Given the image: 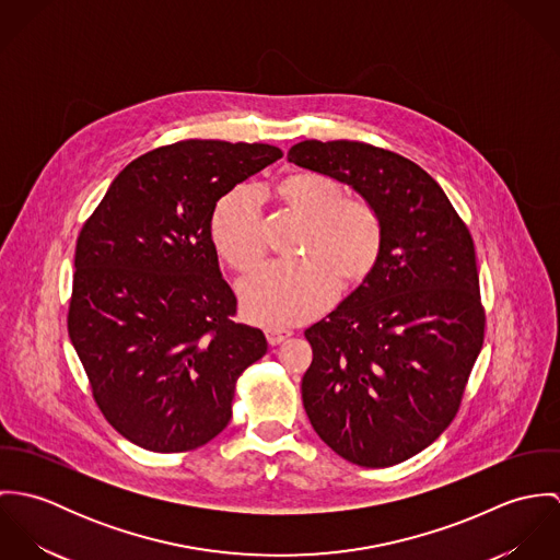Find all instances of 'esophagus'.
<instances>
[{
  "label": "esophagus",
  "instance_id": "1",
  "mask_svg": "<svg viewBox=\"0 0 560 560\" xmlns=\"http://www.w3.org/2000/svg\"><path fill=\"white\" fill-rule=\"evenodd\" d=\"M265 336H267L269 345H280V342H284L291 336V331L289 329H280V327H267Z\"/></svg>",
  "mask_w": 560,
  "mask_h": 560
}]
</instances>
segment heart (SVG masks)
I'll return each mask as SVG.
<instances>
[{
  "mask_svg": "<svg viewBox=\"0 0 560 560\" xmlns=\"http://www.w3.org/2000/svg\"><path fill=\"white\" fill-rule=\"evenodd\" d=\"M284 202L311 222L302 260H273L241 284L245 317L262 325H293L319 315L342 284L362 282L377 265L384 247L380 213L364 200L349 198L323 174L300 172L278 185ZM213 241L240 271L254 267L262 252L260 196L237 187L215 209Z\"/></svg>",
  "mask_w": 560,
  "mask_h": 560,
  "instance_id": "1",
  "label": "heart"
}]
</instances>
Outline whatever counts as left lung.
<instances>
[{"mask_svg":"<svg viewBox=\"0 0 560 560\" xmlns=\"http://www.w3.org/2000/svg\"><path fill=\"white\" fill-rule=\"evenodd\" d=\"M289 161L349 185L382 218L375 269L304 334L302 399L342 459L388 468L455 418L482 347L475 243L444 189L413 161L364 142L304 140Z\"/></svg>","mask_w":560,"mask_h":560,"instance_id":"8db88e82","label":"left lung"}]
</instances>
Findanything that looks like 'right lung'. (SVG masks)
Here are the masks:
<instances>
[{
  "label": "right lung",
  "mask_w": 560,
  "mask_h": 560,
  "mask_svg": "<svg viewBox=\"0 0 560 560\" xmlns=\"http://www.w3.org/2000/svg\"><path fill=\"white\" fill-rule=\"evenodd\" d=\"M282 158L269 144L187 140L131 161L81 229L69 336L92 395L129 442L180 453L231 422L241 373L267 353L233 320L213 213Z\"/></svg>",
  "instance_id": "obj_1"
}]
</instances>
